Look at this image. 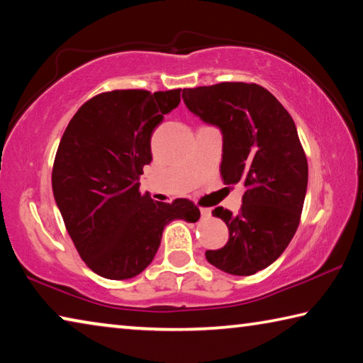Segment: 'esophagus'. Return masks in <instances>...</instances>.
<instances>
[{
  "label": "esophagus",
  "mask_w": 363,
  "mask_h": 363,
  "mask_svg": "<svg viewBox=\"0 0 363 363\" xmlns=\"http://www.w3.org/2000/svg\"><path fill=\"white\" fill-rule=\"evenodd\" d=\"M200 213H201V218H203V219H208L211 216L210 208H200Z\"/></svg>",
  "instance_id": "obj_1"
}]
</instances>
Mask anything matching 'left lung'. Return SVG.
<instances>
[{"instance_id":"8db88e82","label":"left lung","mask_w":363,"mask_h":363,"mask_svg":"<svg viewBox=\"0 0 363 363\" xmlns=\"http://www.w3.org/2000/svg\"><path fill=\"white\" fill-rule=\"evenodd\" d=\"M195 116L223 134L224 184H243L242 210H213L229 242L206 261L232 275H253L284 253L299 225L307 190V160L296 126L275 96L255 83L184 89Z\"/></svg>"}]
</instances>
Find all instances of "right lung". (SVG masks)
I'll return each instance as SVG.
<instances>
[{
	"mask_svg": "<svg viewBox=\"0 0 363 363\" xmlns=\"http://www.w3.org/2000/svg\"><path fill=\"white\" fill-rule=\"evenodd\" d=\"M179 102L181 89L102 93L79 107L60 139L54 200L82 259L104 279L136 277L155 257L167 224L200 218L187 199L162 203L139 192L152 133Z\"/></svg>",
	"mask_w": 363,
	"mask_h": 363,
	"instance_id": "1",
	"label": "right lung"
}]
</instances>
